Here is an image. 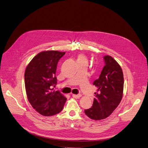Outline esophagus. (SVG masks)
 I'll return each mask as SVG.
<instances>
[{
	"instance_id": "1",
	"label": "esophagus",
	"mask_w": 148,
	"mask_h": 148,
	"mask_svg": "<svg viewBox=\"0 0 148 148\" xmlns=\"http://www.w3.org/2000/svg\"><path fill=\"white\" fill-rule=\"evenodd\" d=\"M81 97V95H73V97L75 99H79Z\"/></svg>"
}]
</instances>
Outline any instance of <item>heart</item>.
I'll return each instance as SVG.
<instances>
[{
    "label": "heart",
    "instance_id": "heart-1",
    "mask_svg": "<svg viewBox=\"0 0 148 148\" xmlns=\"http://www.w3.org/2000/svg\"><path fill=\"white\" fill-rule=\"evenodd\" d=\"M77 62H87V59L86 58V56H85L83 54H79L77 56Z\"/></svg>",
    "mask_w": 148,
    "mask_h": 148
}]
</instances>
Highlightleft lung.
<instances>
[{
  "label": "left lung",
  "instance_id": "left-lung-1",
  "mask_svg": "<svg viewBox=\"0 0 148 148\" xmlns=\"http://www.w3.org/2000/svg\"><path fill=\"white\" fill-rule=\"evenodd\" d=\"M104 66L93 85L97 88L92 108L85 109L90 119L101 120L109 116L120 103L123 95V75L117 62L109 55L103 56Z\"/></svg>",
  "mask_w": 148,
  "mask_h": 148
}]
</instances>
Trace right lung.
<instances>
[{
    "instance_id": "right-lung-1",
    "label": "right lung",
    "mask_w": 148,
    "mask_h": 148,
    "mask_svg": "<svg viewBox=\"0 0 148 148\" xmlns=\"http://www.w3.org/2000/svg\"><path fill=\"white\" fill-rule=\"evenodd\" d=\"M65 52L51 50L38 53L26 67V92L32 108L41 115L51 116L60 112L66 98L60 91H53L57 84V64Z\"/></svg>"
}]
</instances>
